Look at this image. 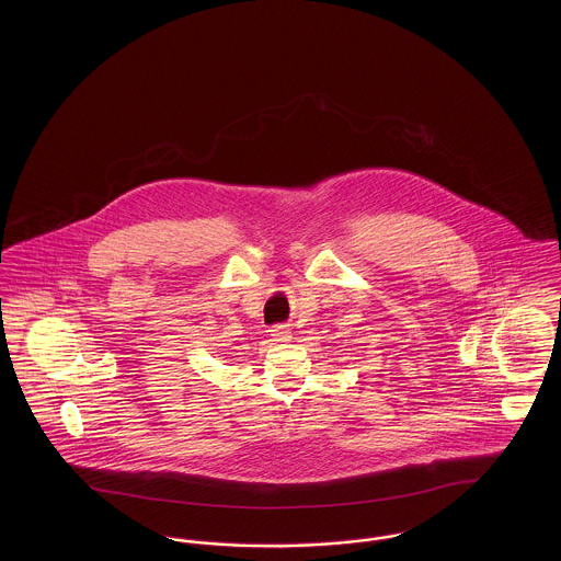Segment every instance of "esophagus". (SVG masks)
Segmentation results:
<instances>
[{"label":"esophagus","mask_w":561,"mask_h":561,"mask_svg":"<svg viewBox=\"0 0 561 561\" xmlns=\"http://www.w3.org/2000/svg\"><path fill=\"white\" fill-rule=\"evenodd\" d=\"M271 336H273V341H277V343H290V341H293V330H290L288 325H275V328L271 330Z\"/></svg>","instance_id":"esophagus-1"}]
</instances>
